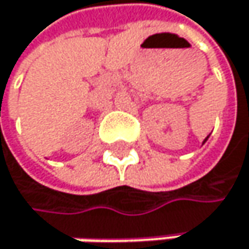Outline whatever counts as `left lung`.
I'll return each instance as SVG.
<instances>
[{"mask_svg":"<svg viewBox=\"0 0 249 249\" xmlns=\"http://www.w3.org/2000/svg\"><path fill=\"white\" fill-rule=\"evenodd\" d=\"M206 140H208V137H206V139H205V140H203V143H205V142H206Z\"/></svg>","mask_w":249,"mask_h":249,"instance_id":"8db88e82","label":"left lung"}]
</instances>
